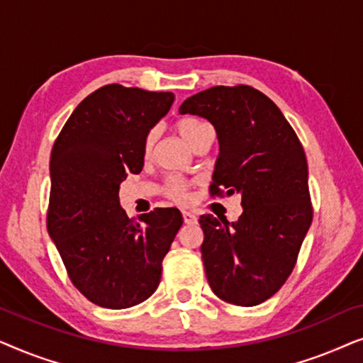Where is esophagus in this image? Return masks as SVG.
Masks as SVG:
<instances>
[{"label": "esophagus", "instance_id": "34e87169", "mask_svg": "<svg viewBox=\"0 0 363 363\" xmlns=\"http://www.w3.org/2000/svg\"><path fill=\"white\" fill-rule=\"evenodd\" d=\"M182 215H183V221H185L186 225H195V223H196L195 213H191V211H183Z\"/></svg>", "mask_w": 363, "mask_h": 363}]
</instances>
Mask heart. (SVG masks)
I'll use <instances>...</instances> for the list:
<instances>
[{
  "label": "heart",
  "instance_id": "heart-1",
  "mask_svg": "<svg viewBox=\"0 0 363 363\" xmlns=\"http://www.w3.org/2000/svg\"><path fill=\"white\" fill-rule=\"evenodd\" d=\"M177 130L183 137V140L188 143V145H190L191 148H195L198 140L205 135V132L210 130V127H208L205 122L198 121V118H183V121L177 123ZM155 138H157L155 130H152L147 135L145 143H143V155L145 157H148L152 153ZM186 190H188V183L185 180H182V178H178V177L168 178V182L165 185V193L168 196H172L173 200L185 201L188 198Z\"/></svg>",
  "mask_w": 363,
  "mask_h": 363
}]
</instances>
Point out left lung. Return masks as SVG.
Returning <instances> with one entry per match:
<instances>
[{
  "mask_svg": "<svg viewBox=\"0 0 363 363\" xmlns=\"http://www.w3.org/2000/svg\"><path fill=\"white\" fill-rule=\"evenodd\" d=\"M180 113L216 130L211 195H241L238 221L200 216L211 291L235 306L261 304L294 269L312 223L304 148L279 107L250 86L210 87L188 97Z\"/></svg>",
  "mask_w": 363,
  "mask_h": 363,
  "instance_id": "left-lung-1",
  "label": "left lung"
}]
</instances>
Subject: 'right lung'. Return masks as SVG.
I'll return each mask as SVG.
<instances>
[{
  "instance_id": "1",
  "label": "right lung",
  "mask_w": 363,
  "mask_h": 363,
  "mask_svg": "<svg viewBox=\"0 0 363 363\" xmlns=\"http://www.w3.org/2000/svg\"><path fill=\"white\" fill-rule=\"evenodd\" d=\"M172 92L108 84L67 118L51 152L48 233L72 284L94 304L127 309L148 299L183 218L155 208L128 218L118 190L143 168L148 132L170 111Z\"/></svg>"
}]
</instances>
